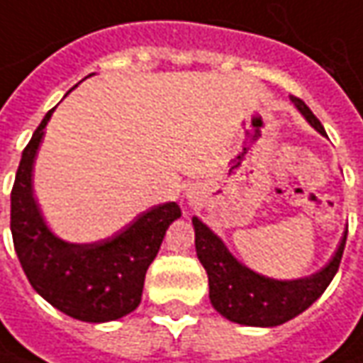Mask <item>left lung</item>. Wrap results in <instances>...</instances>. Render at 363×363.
Returning a JSON list of instances; mask_svg holds the SVG:
<instances>
[{
    "instance_id": "obj_1",
    "label": "left lung",
    "mask_w": 363,
    "mask_h": 363,
    "mask_svg": "<svg viewBox=\"0 0 363 363\" xmlns=\"http://www.w3.org/2000/svg\"><path fill=\"white\" fill-rule=\"evenodd\" d=\"M291 102L295 104L301 116L311 123V128L316 129L320 135H326L323 123L308 110V106L303 100L291 96ZM192 225H194L196 255L208 273L212 306L232 323L243 326H261V328H271L287 323L301 313H305L323 295L340 267L346 235H348L346 230L336 252L323 269L308 277L281 281V279L259 275L250 267H245L242 261H238L230 253L222 238L214 234L196 216L192 218Z\"/></svg>"
}]
</instances>
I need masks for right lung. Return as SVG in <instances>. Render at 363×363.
<instances>
[{
    "mask_svg": "<svg viewBox=\"0 0 363 363\" xmlns=\"http://www.w3.org/2000/svg\"><path fill=\"white\" fill-rule=\"evenodd\" d=\"M55 108L25 147L11 190V235L33 289L60 313L82 323H110L141 303L145 273L167 228L181 218L177 202L141 212L118 234L90 243L58 238L45 222L33 194V167Z\"/></svg>",
    "mask_w": 363,
    "mask_h": 363,
    "instance_id": "1",
    "label": "right lung"
}]
</instances>
